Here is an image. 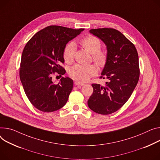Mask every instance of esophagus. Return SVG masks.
<instances>
[{
  "label": "esophagus",
  "instance_id": "34e87169",
  "mask_svg": "<svg viewBox=\"0 0 160 160\" xmlns=\"http://www.w3.org/2000/svg\"><path fill=\"white\" fill-rule=\"evenodd\" d=\"M74 84H75L76 86H82L84 85L83 83H81V82H77V81L74 82Z\"/></svg>",
  "mask_w": 160,
  "mask_h": 160
}]
</instances>
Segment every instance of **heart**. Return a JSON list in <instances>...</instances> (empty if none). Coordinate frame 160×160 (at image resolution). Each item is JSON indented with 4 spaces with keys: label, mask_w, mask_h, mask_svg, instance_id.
I'll use <instances>...</instances> for the list:
<instances>
[{
    "label": "heart",
    "mask_w": 160,
    "mask_h": 160,
    "mask_svg": "<svg viewBox=\"0 0 160 160\" xmlns=\"http://www.w3.org/2000/svg\"><path fill=\"white\" fill-rule=\"evenodd\" d=\"M82 46L92 54L93 61L100 68L105 66L108 62V54L106 51L101 49L100 40L94 36L88 35L80 41ZM75 53V45L73 42H69L64 48L63 51V58L68 63L73 62ZM69 75L72 79L79 82H85L91 77L95 76L98 72V69L94 64L82 65L75 64L69 70Z\"/></svg>",
    "instance_id": "b5f03b06"
}]
</instances>
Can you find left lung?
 Returning <instances> with one entry per match:
<instances>
[{
    "label": "left lung",
    "instance_id": "8db88e82",
    "mask_svg": "<svg viewBox=\"0 0 160 160\" xmlns=\"http://www.w3.org/2000/svg\"><path fill=\"white\" fill-rule=\"evenodd\" d=\"M107 46L108 62L100 78H107L105 86L92 83L93 92L89 108L107 115L120 109L131 96L140 77L139 59L134 45L119 31L113 28L90 29Z\"/></svg>",
    "mask_w": 160,
    "mask_h": 160
}]
</instances>
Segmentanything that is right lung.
I'll return each mask as SVG.
<instances>
[{
    "instance_id": "obj_1",
    "label": "right lung",
    "mask_w": 160,
    "mask_h": 160,
    "mask_svg": "<svg viewBox=\"0 0 160 160\" xmlns=\"http://www.w3.org/2000/svg\"><path fill=\"white\" fill-rule=\"evenodd\" d=\"M84 29H74L49 26L39 31L25 46L20 66V78L29 102L35 108L46 112L57 111L66 105L72 89L73 81L62 77L55 84L52 76L62 75L66 70L63 51L68 42Z\"/></svg>"
}]
</instances>
